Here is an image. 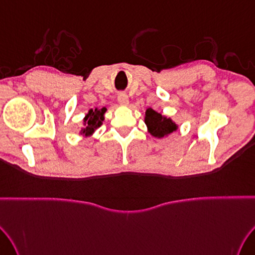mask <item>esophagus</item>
<instances>
[{"label": "esophagus", "mask_w": 255, "mask_h": 255, "mask_svg": "<svg viewBox=\"0 0 255 255\" xmlns=\"http://www.w3.org/2000/svg\"><path fill=\"white\" fill-rule=\"evenodd\" d=\"M118 103H119V105H122V106H127V105L129 104V99H128L127 95L126 94H119Z\"/></svg>", "instance_id": "34e87169"}]
</instances>
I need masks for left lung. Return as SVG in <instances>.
<instances>
[{
    "label": "left lung",
    "instance_id": "left-lung-1",
    "mask_svg": "<svg viewBox=\"0 0 255 255\" xmlns=\"http://www.w3.org/2000/svg\"><path fill=\"white\" fill-rule=\"evenodd\" d=\"M144 124L147 126L148 132L158 139L168 137L173 131H177L179 128L170 117L164 116L150 107L147 108L144 113Z\"/></svg>",
    "mask_w": 255,
    "mask_h": 255
}]
</instances>
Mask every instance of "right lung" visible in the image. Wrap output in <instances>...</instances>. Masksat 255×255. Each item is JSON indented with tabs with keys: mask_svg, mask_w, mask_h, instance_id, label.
Instances as JSON below:
<instances>
[{
	"mask_svg": "<svg viewBox=\"0 0 255 255\" xmlns=\"http://www.w3.org/2000/svg\"><path fill=\"white\" fill-rule=\"evenodd\" d=\"M107 109L103 108H95L89 109L88 113L85 115L83 119V128L79 130V134H82L84 138L92 137L95 131L102 126L103 122L105 121V114H106Z\"/></svg>",
	"mask_w": 255,
	"mask_h": 255,
	"instance_id": "right-lung-1",
	"label": "right lung"
}]
</instances>
